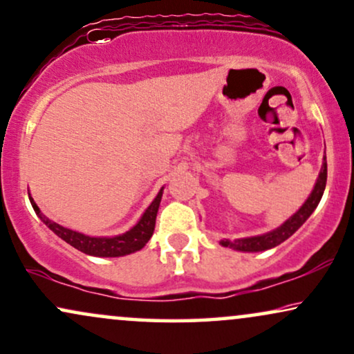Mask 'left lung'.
<instances>
[{
	"label": "left lung",
	"instance_id": "obj_1",
	"mask_svg": "<svg viewBox=\"0 0 354 354\" xmlns=\"http://www.w3.org/2000/svg\"><path fill=\"white\" fill-rule=\"evenodd\" d=\"M325 183H327V158L324 156L322 169H320L317 182H315L314 188H312L309 198H307L304 201V205H302L291 218H288L281 226H278L277 229H273V231L270 232L260 234V236L242 237V239H236V241L223 239L219 244L223 247H229V249H234L239 252H263L279 245L281 242L286 241V239L291 237L292 234H295L297 229L307 221V218L314 213V209L317 208V205L320 203V198H322L324 195Z\"/></svg>",
	"mask_w": 354,
	"mask_h": 354
}]
</instances>
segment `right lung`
I'll list each match as a JSON object with an SVG mask.
<instances>
[{
	"label": "right lung",
	"mask_w": 354,
	"mask_h": 354,
	"mask_svg": "<svg viewBox=\"0 0 354 354\" xmlns=\"http://www.w3.org/2000/svg\"><path fill=\"white\" fill-rule=\"evenodd\" d=\"M162 192H164V187L160 188L159 194L156 195V198L153 200V203L146 208L143 216L140 218V221H138L130 231L118 234V236H112V237L86 236V234L82 232L73 231V229L62 226V224L55 223L52 219L45 216L42 211H40L39 206L35 205V201L30 195H29V200H30L32 208L35 211V214L42 219L45 226L50 227V231H53L59 239H63L66 244L73 245L75 249L82 252V254L93 255V257H123V255H130L133 252L141 250L146 244H148V241L154 232L156 216H158V209H159L160 198H162Z\"/></svg>",
	"instance_id": "right-lung-1"
}]
</instances>
